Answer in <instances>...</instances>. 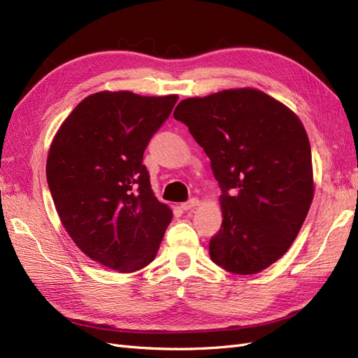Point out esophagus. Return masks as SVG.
Returning a JSON list of instances; mask_svg holds the SVG:
<instances>
[{
    "label": "esophagus",
    "instance_id": "1",
    "mask_svg": "<svg viewBox=\"0 0 358 358\" xmlns=\"http://www.w3.org/2000/svg\"><path fill=\"white\" fill-rule=\"evenodd\" d=\"M198 205H199V201L196 199V198H192V199H189L187 202H182V203H181V208L189 211V210L194 208V206H198Z\"/></svg>",
    "mask_w": 358,
    "mask_h": 358
}]
</instances>
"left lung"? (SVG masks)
Returning a JSON list of instances; mask_svg holds the SVG:
<instances>
[{
	"instance_id": "1",
	"label": "left lung",
	"mask_w": 358,
	"mask_h": 358,
	"mask_svg": "<svg viewBox=\"0 0 358 358\" xmlns=\"http://www.w3.org/2000/svg\"><path fill=\"white\" fill-rule=\"evenodd\" d=\"M176 120L211 160L222 189V227L210 241L218 266L266 269L290 248L314 196L313 157L296 114L256 89L181 101Z\"/></svg>"
}]
</instances>
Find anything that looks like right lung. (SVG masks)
<instances>
[{
    "label": "right lung",
    "mask_w": 358,
    "mask_h": 358,
    "mask_svg": "<svg viewBox=\"0 0 358 358\" xmlns=\"http://www.w3.org/2000/svg\"><path fill=\"white\" fill-rule=\"evenodd\" d=\"M178 96L98 92L52 143L48 184L66 232L92 260L119 272L153 262L172 213L153 194L143 155Z\"/></svg>",
    "instance_id": "add662e5"
}]
</instances>
